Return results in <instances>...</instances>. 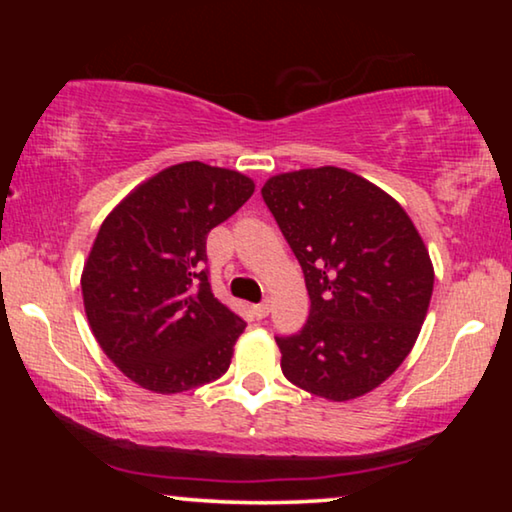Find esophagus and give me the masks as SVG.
I'll use <instances>...</instances> for the list:
<instances>
[{
	"instance_id": "34e87169",
	"label": "esophagus",
	"mask_w": 512,
	"mask_h": 512,
	"mask_svg": "<svg viewBox=\"0 0 512 512\" xmlns=\"http://www.w3.org/2000/svg\"><path fill=\"white\" fill-rule=\"evenodd\" d=\"M251 314H254L256 319H265L270 314V303L265 300V303H258V305H251Z\"/></svg>"
}]
</instances>
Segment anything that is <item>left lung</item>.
<instances>
[{"mask_svg": "<svg viewBox=\"0 0 512 512\" xmlns=\"http://www.w3.org/2000/svg\"><path fill=\"white\" fill-rule=\"evenodd\" d=\"M261 195L310 293L307 324L275 338L284 377L328 401L368 394L410 354L431 303L415 223L382 188L331 165L277 174Z\"/></svg>", "mask_w": 512, "mask_h": 512, "instance_id": "left-lung-1", "label": "left lung"}]
</instances>
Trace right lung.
<instances>
[{
  "label": "right lung",
  "mask_w": 512,
  "mask_h": 512,
  "mask_svg": "<svg viewBox=\"0 0 512 512\" xmlns=\"http://www.w3.org/2000/svg\"><path fill=\"white\" fill-rule=\"evenodd\" d=\"M254 181L198 160L139 184L97 233L83 265L88 324L125 377L156 394L219 380L244 321L209 286L207 235Z\"/></svg>",
  "instance_id": "right-lung-1"
}]
</instances>
